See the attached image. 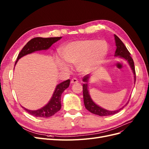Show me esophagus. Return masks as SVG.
<instances>
[{
    "mask_svg": "<svg viewBox=\"0 0 149 149\" xmlns=\"http://www.w3.org/2000/svg\"><path fill=\"white\" fill-rule=\"evenodd\" d=\"M78 82V80L76 79V78H73L71 79V83H77Z\"/></svg>",
    "mask_w": 149,
    "mask_h": 149,
    "instance_id": "esophagus-1",
    "label": "esophagus"
}]
</instances>
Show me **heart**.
Masks as SVG:
<instances>
[{"mask_svg": "<svg viewBox=\"0 0 149 149\" xmlns=\"http://www.w3.org/2000/svg\"><path fill=\"white\" fill-rule=\"evenodd\" d=\"M108 51V45L105 40L84 39L71 42L62 49L61 56L66 62L77 64L78 70L82 73H87L105 57ZM57 63L61 69L68 67L58 58Z\"/></svg>", "mask_w": 149, "mask_h": 149, "instance_id": "b5f03b06", "label": "heart"}]
</instances>
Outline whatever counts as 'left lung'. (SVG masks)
I'll use <instances>...</instances> for the list:
<instances>
[{
  "mask_svg": "<svg viewBox=\"0 0 149 149\" xmlns=\"http://www.w3.org/2000/svg\"><path fill=\"white\" fill-rule=\"evenodd\" d=\"M115 37V41H116V45L117 47L116 50L115 52V56H120L121 58H124L125 60H127L129 63V64L131 68V69L133 71V73L134 74V79L135 81H136V71H135V66H134V60L130 56V53L128 51V49L126 48V47L124 45V44L121 41L120 39L118 37V36L114 35ZM89 78V75L87 74L84 76L83 79V81L85 82L84 84L83 85V99H84V104L85 107L86 108V109L88 110L89 112H91V113L96 114L100 116H110L113 115L116 113H118L122 109H123L124 107L127 104V103H126V104L123 106L120 109L117 111H107L106 109H103V108L97 106L96 104L94 103L92 99L91 98V96L89 95V93L88 91V82Z\"/></svg>",
  "mask_w": 149,
  "mask_h": 149,
  "instance_id": "left-lung-1",
  "label": "left lung"
}]
</instances>
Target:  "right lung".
I'll list each match as a JSON object with an SVG mask.
<instances>
[{
	"instance_id": "1",
	"label": "right lung",
	"mask_w": 149,
	"mask_h": 149,
	"mask_svg": "<svg viewBox=\"0 0 149 149\" xmlns=\"http://www.w3.org/2000/svg\"><path fill=\"white\" fill-rule=\"evenodd\" d=\"M61 38L60 37H50V38H42L36 37L30 40L22 48L19 55L17 56V61L15 65L20 58L25 56L28 54L37 51L45 50L48 49L52 45L56 42ZM70 83V80L68 79L58 84L55 88V91L53 93L51 100L48 102L47 105L42 108L36 111H31L24 108V109L35 117H39V118H49L53 116L55 113L60 111L61 107V96L65 90L69 87Z\"/></svg>"
}]
</instances>
